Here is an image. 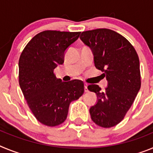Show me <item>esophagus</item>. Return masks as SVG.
Segmentation results:
<instances>
[{
    "label": "esophagus",
    "instance_id": "1",
    "mask_svg": "<svg viewBox=\"0 0 153 153\" xmlns=\"http://www.w3.org/2000/svg\"><path fill=\"white\" fill-rule=\"evenodd\" d=\"M87 86H88V84L86 83H84V90L85 92H88V88H87Z\"/></svg>",
    "mask_w": 153,
    "mask_h": 153
}]
</instances>
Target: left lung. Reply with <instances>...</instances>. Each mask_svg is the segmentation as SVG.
Wrapping results in <instances>:
<instances>
[{
    "mask_svg": "<svg viewBox=\"0 0 153 153\" xmlns=\"http://www.w3.org/2000/svg\"><path fill=\"white\" fill-rule=\"evenodd\" d=\"M79 38L91 49L96 68L108 82L104 92L98 85L87 87L97 96L90 109L91 119L101 127H113L123 120L141 86L139 56L132 44L112 30L83 31Z\"/></svg>",
    "mask_w": 153,
    "mask_h": 153,
    "instance_id": "left-lung-1",
    "label": "left lung"
}]
</instances>
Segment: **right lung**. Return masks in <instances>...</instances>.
Listing matches in <instances>:
<instances>
[{
  "label": "right lung",
  "mask_w": 153,
  "mask_h": 153,
  "mask_svg": "<svg viewBox=\"0 0 153 153\" xmlns=\"http://www.w3.org/2000/svg\"><path fill=\"white\" fill-rule=\"evenodd\" d=\"M80 32L45 30L34 36L19 59V84L28 106L39 122L56 126L64 122L70 102L84 92L79 79L63 82L53 70L64 62L66 50Z\"/></svg>",
  "instance_id": "1"
}]
</instances>
